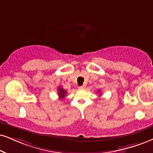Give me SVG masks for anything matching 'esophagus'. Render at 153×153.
<instances>
[{"label": "esophagus", "instance_id": "1", "mask_svg": "<svg viewBox=\"0 0 153 153\" xmlns=\"http://www.w3.org/2000/svg\"><path fill=\"white\" fill-rule=\"evenodd\" d=\"M78 88H79V89H84V88H85V86H84V85H83V86H78Z\"/></svg>", "mask_w": 153, "mask_h": 153}]
</instances>
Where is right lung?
<instances>
[{
  "mask_svg": "<svg viewBox=\"0 0 153 153\" xmlns=\"http://www.w3.org/2000/svg\"><path fill=\"white\" fill-rule=\"evenodd\" d=\"M66 94H67V91L64 88H62V87H59V88H58V94H59V97L60 99L61 98L62 99H64Z\"/></svg>",
  "mask_w": 153,
  "mask_h": 153,
  "instance_id": "1",
  "label": "right lung"
}]
</instances>
